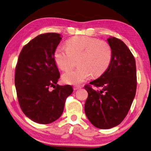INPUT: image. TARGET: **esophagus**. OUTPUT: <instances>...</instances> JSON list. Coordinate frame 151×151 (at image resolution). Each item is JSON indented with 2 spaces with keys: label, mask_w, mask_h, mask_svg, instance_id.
<instances>
[{
  "label": "esophagus",
  "mask_w": 151,
  "mask_h": 151,
  "mask_svg": "<svg viewBox=\"0 0 151 151\" xmlns=\"http://www.w3.org/2000/svg\"><path fill=\"white\" fill-rule=\"evenodd\" d=\"M81 88V86L76 85V86H73V89H74V90H78V89H80Z\"/></svg>",
  "instance_id": "34e87169"
}]
</instances>
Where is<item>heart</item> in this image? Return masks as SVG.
I'll list each match as a JSON object with an SVG mask.
<instances>
[{
  "label": "heart",
  "instance_id": "b5f03b06",
  "mask_svg": "<svg viewBox=\"0 0 151 151\" xmlns=\"http://www.w3.org/2000/svg\"><path fill=\"white\" fill-rule=\"evenodd\" d=\"M66 47H58L54 59L63 71L72 69L78 60V67L62 76L64 82L77 85L90 77L104 74L112 59V49L108 42L88 36H74L66 42Z\"/></svg>",
  "mask_w": 151,
  "mask_h": 151
}]
</instances>
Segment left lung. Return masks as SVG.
I'll return each instance as SVG.
<instances>
[{
  "label": "left lung",
  "instance_id": "left-lung-1",
  "mask_svg": "<svg viewBox=\"0 0 151 151\" xmlns=\"http://www.w3.org/2000/svg\"><path fill=\"white\" fill-rule=\"evenodd\" d=\"M107 41L112 49L109 68L90 85L84 86L88 93L86 115L92 125L101 129L114 127L122 122L137 89L136 63L133 54L121 40L112 37Z\"/></svg>",
  "mask_w": 151,
  "mask_h": 151
}]
</instances>
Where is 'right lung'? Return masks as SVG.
I'll list each match as a JSON object with an SVG mask.
<instances>
[{"label": "right lung", "mask_w": 151, "mask_h": 151, "mask_svg": "<svg viewBox=\"0 0 151 151\" xmlns=\"http://www.w3.org/2000/svg\"><path fill=\"white\" fill-rule=\"evenodd\" d=\"M62 38L58 33L40 34L26 44L16 65L14 83L24 115L40 124H49L62 115L71 86L57 84L60 72L54 52Z\"/></svg>", "instance_id": "obj_1"}]
</instances>
